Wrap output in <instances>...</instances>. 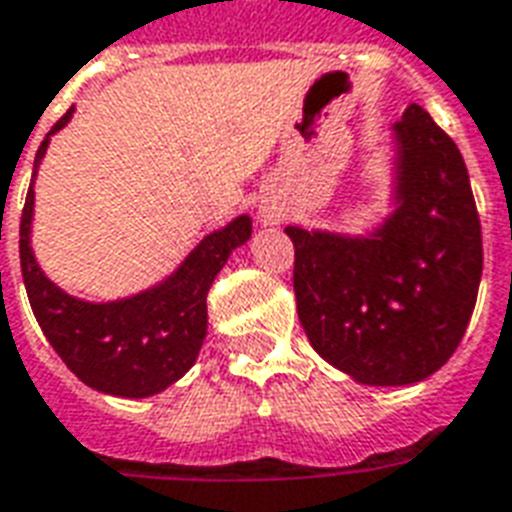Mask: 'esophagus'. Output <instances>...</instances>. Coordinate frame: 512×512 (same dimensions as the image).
Wrapping results in <instances>:
<instances>
[{
    "label": "esophagus",
    "instance_id": "esophagus-1",
    "mask_svg": "<svg viewBox=\"0 0 512 512\" xmlns=\"http://www.w3.org/2000/svg\"><path fill=\"white\" fill-rule=\"evenodd\" d=\"M260 217H263L265 222H276L279 217H282V206L279 204H273V201H260Z\"/></svg>",
    "mask_w": 512,
    "mask_h": 512
}]
</instances>
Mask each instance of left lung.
Here are the masks:
<instances>
[{
  "mask_svg": "<svg viewBox=\"0 0 512 512\" xmlns=\"http://www.w3.org/2000/svg\"><path fill=\"white\" fill-rule=\"evenodd\" d=\"M395 212L368 236L284 228L300 325L322 360L368 386L440 370L473 317L481 220L454 139L419 107L395 123Z\"/></svg>",
  "mask_w": 512,
  "mask_h": 512,
  "instance_id": "1",
  "label": "left lung"
}]
</instances>
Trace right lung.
Returning <instances> with one entry per match:
<instances>
[{
  "label": "right lung",
  "mask_w": 512,
  "mask_h": 512,
  "mask_svg": "<svg viewBox=\"0 0 512 512\" xmlns=\"http://www.w3.org/2000/svg\"><path fill=\"white\" fill-rule=\"evenodd\" d=\"M74 107L39 144L34 174L21 214V271L31 311L66 368L96 392L150 397L185 376L206 338V295L230 252L247 244L252 217L241 214L214 230L179 263L171 276L131 298L91 303L50 282L31 252L34 179L50 136L69 123Z\"/></svg>",
  "instance_id": "add662e5"
}]
</instances>
